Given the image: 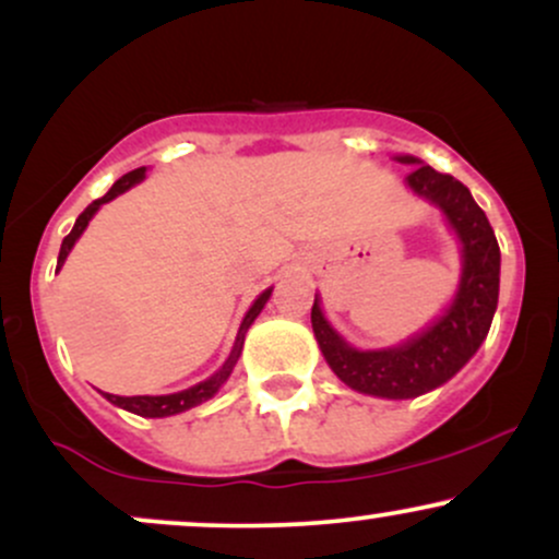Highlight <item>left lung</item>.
<instances>
[{
    "label": "left lung",
    "mask_w": 559,
    "mask_h": 559,
    "mask_svg": "<svg viewBox=\"0 0 559 559\" xmlns=\"http://www.w3.org/2000/svg\"><path fill=\"white\" fill-rule=\"evenodd\" d=\"M400 159L415 165L407 173V183L444 210L449 226L463 241V278L452 307L413 342L360 352L331 329L318 299L312 305V331L333 373L349 389L386 400H409L447 383L478 352L499 299V243L467 186L449 173L420 165L415 157Z\"/></svg>",
    "instance_id": "left-lung-1"
}]
</instances>
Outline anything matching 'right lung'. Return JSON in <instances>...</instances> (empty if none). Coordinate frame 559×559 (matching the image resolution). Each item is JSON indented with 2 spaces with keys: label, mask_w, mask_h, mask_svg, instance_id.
I'll list each match as a JSON object with an SVG mask.
<instances>
[{
  "label": "right lung",
  "mask_w": 559,
  "mask_h": 559,
  "mask_svg": "<svg viewBox=\"0 0 559 559\" xmlns=\"http://www.w3.org/2000/svg\"><path fill=\"white\" fill-rule=\"evenodd\" d=\"M141 178H144V168H136V170L126 173L123 178H118V181L112 183V189L107 191L105 197L94 199V202L88 204L86 210H83V213L79 215V221H75L73 230H70V234L66 236V239H62L60 258H57V271H60V265H62V262H66L68 252H70V249H73L75 239H79V236L83 234V228L88 226V221H92V215L96 213V210H99V204L110 202V199H115L118 194H123V191L131 189L133 183H139ZM267 297H271V288H267V292H262L260 297L254 299V305L249 307L247 318H243V323H241V329H239V336H236L234 352H230V355H228L226 365H223V368L217 370L215 376H210L207 381L197 383V386H191V389H186V391H178V394H168V396H118V394H105V396H107V400H110L112 404H118V407L128 409V413H136V415H141V418H165V415L183 413V409L197 407V404H202L204 400H210V396H213L215 391L221 389L223 383H226V378L230 376V370H234V365H236V360H239V355H241L243 333H247L249 325L254 323V318L260 316V310H262V307H265Z\"/></svg>",
  "instance_id": "1"
}]
</instances>
